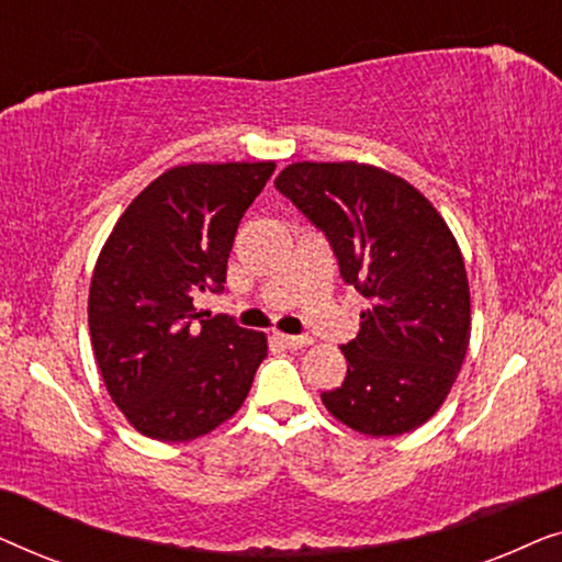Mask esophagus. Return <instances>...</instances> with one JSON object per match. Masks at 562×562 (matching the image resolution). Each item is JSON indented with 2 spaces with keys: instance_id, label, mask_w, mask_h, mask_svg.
<instances>
[{
  "instance_id": "esophagus-1",
  "label": "esophagus",
  "mask_w": 562,
  "mask_h": 562,
  "mask_svg": "<svg viewBox=\"0 0 562 562\" xmlns=\"http://www.w3.org/2000/svg\"><path fill=\"white\" fill-rule=\"evenodd\" d=\"M276 340H279V342L283 345V348H289V350L306 348V345L312 342L310 337H304V335H281V333H276Z\"/></svg>"
}]
</instances>
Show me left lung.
<instances>
[{"mask_svg":"<svg viewBox=\"0 0 562 562\" xmlns=\"http://www.w3.org/2000/svg\"><path fill=\"white\" fill-rule=\"evenodd\" d=\"M276 189L322 229L345 283L368 299L342 345L348 375L327 412L371 437L425 425L440 409L471 340V291L440 212L412 183L366 164H291Z\"/></svg>","mask_w":562,"mask_h":562,"instance_id":"obj_1","label":"left lung"}]
</instances>
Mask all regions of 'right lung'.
Returning a JSON list of instances; mask_svg holds the SVG:
<instances>
[{"mask_svg":"<svg viewBox=\"0 0 562 562\" xmlns=\"http://www.w3.org/2000/svg\"><path fill=\"white\" fill-rule=\"evenodd\" d=\"M273 171V160L176 166L130 202L99 252L91 348L112 402L153 440L212 432L263 363V333L204 319L196 302L225 291L237 225Z\"/></svg>","mask_w":562,"mask_h":562,"instance_id":"obj_1","label":"right lung"}]
</instances>
